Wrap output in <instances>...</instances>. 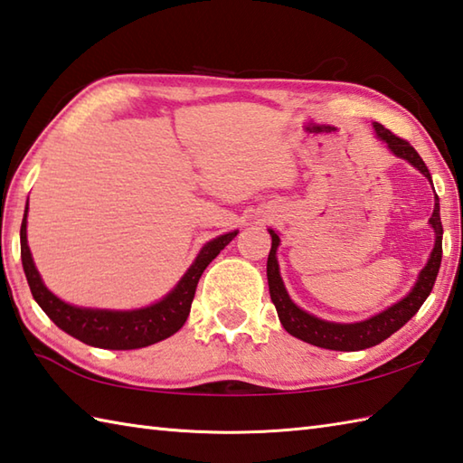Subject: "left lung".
<instances>
[{"label": "left lung", "mask_w": 463, "mask_h": 463, "mask_svg": "<svg viewBox=\"0 0 463 463\" xmlns=\"http://www.w3.org/2000/svg\"><path fill=\"white\" fill-rule=\"evenodd\" d=\"M373 128H375L377 138L383 140L395 156L410 162V165L418 168L431 183V175L428 166H425V162L421 160L418 150H415L410 142L400 138V136H395L392 130H387L385 126L379 122L373 124ZM430 224L433 226V231H436V247H433L428 265H425V269L420 273L418 283H415V287L411 288V293L403 297L400 303H395L393 307H389V309H385L383 313H379L375 317H371L367 321L347 323V325L317 319V317L298 309V307L291 301V297H288L287 288L283 285V279L279 275L277 247L280 241L275 231H269L270 239H273L269 260H267L269 293L285 331L291 333L297 339L311 343L315 347L333 349V351H361L367 347H375L387 337H392L395 331H400L403 325L420 311V307L423 305L425 298L430 297L433 285H436L439 265H441V237H443L438 194H436V208H433Z\"/></svg>", "instance_id": "obj_1"}]
</instances>
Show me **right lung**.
<instances>
[{
	"instance_id": "1",
	"label": "right lung",
	"mask_w": 463,
	"mask_h": 463,
	"mask_svg": "<svg viewBox=\"0 0 463 463\" xmlns=\"http://www.w3.org/2000/svg\"><path fill=\"white\" fill-rule=\"evenodd\" d=\"M25 216L27 206L22 221V265L24 273L30 285V291L35 301L43 309V313L58 325L61 331H66L71 337L81 343L99 349H140L168 339L186 323L190 313V305L196 293L198 279L204 273V269L211 265L213 259L229 244L237 231L229 234H221L214 241L206 242L203 250L198 252L193 267L186 270V275L180 279L175 291L168 293L162 301L136 311H106V309H84L63 303L53 293H50L42 283L38 269L33 265L30 247H27L25 234Z\"/></svg>"
}]
</instances>
